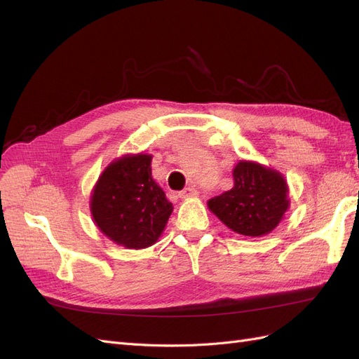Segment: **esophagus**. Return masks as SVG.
<instances>
[{
  "label": "esophagus",
  "mask_w": 359,
  "mask_h": 359,
  "mask_svg": "<svg viewBox=\"0 0 359 359\" xmlns=\"http://www.w3.org/2000/svg\"><path fill=\"white\" fill-rule=\"evenodd\" d=\"M178 196L181 199H189V198H193V196H198V190L193 189V187H187V189H184L182 191H180Z\"/></svg>",
  "instance_id": "esophagus-1"
}]
</instances>
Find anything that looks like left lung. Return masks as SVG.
Listing matches in <instances>:
<instances>
[{
    "mask_svg": "<svg viewBox=\"0 0 359 359\" xmlns=\"http://www.w3.org/2000/svg\"><path fill=\"white\" fill-rule=\"evenodd\" d=\"M287 182L280 172L241 160L233 187L208 201V208L233 232L262 236L274 231L289 208Z\"/></svg>",
    "mask_w": 359,
    "mask_h": 359,
    "instance_id": "left-lung-1",
    "label": "left lung"
}]
</instances>
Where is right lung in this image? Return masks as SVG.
<instances>
[{"label": "right lung", "mask_w": 359, "mask_h": 359, "mask_svg": "<svg viewBox=\"0 0 359 359\" xmlns=\"http://www.w3.org/2000/svg\"><path fill=\"white\" fill-rule=\"evenodd\" d=\"M149 154H127L107 166L91 193L97 227L126 248L153 245L173 211L165 191L151 177Z\"/></svg>", "instance_id": "add662e5"}]
</instances>
